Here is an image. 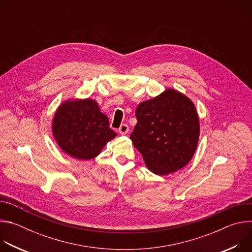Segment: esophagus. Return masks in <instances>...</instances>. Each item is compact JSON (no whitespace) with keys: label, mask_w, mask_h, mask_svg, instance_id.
Wrapping results in <instances>:
<instances>
[{"label":"esophagus","mask_w":252,"mask_h":252,"mask_svg":"<svg viewBox=\"0 0 252 252\" xmlns=\"http://www.w3.org/2000/svg\"><path fill=\"white\" fill-rule=\"evenodd\" d=\"M119 132L121 134H126L128 132V126L127 125H122L119 128Z\"/></svg>","instance_id":"esophagus-1"}]
</instances>
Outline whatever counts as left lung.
<instances>
[{"mask_svg": "<svg viewBox=\"0 0 252 252\" xmlns=\"http://www.w3.org/2000/svg\"><path fill=\"white\" fill-rule=\"evenodd\" d=\"M135 117L137 123L130 139L152 172L167 175L190 161L200 129L198 115L190 98L167 89L140 102Z\"/></svg>", "mask_w": 252, "mask_h": 252, "instance_id": "left-lung-1", "label": "left lung"}]
</instances>
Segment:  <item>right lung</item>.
<instances>
[{
    "instance_id": "obj_1",
    "label": "right lung",
    "mask_w": 252,
    "mask_h": 252,
    "mask_svg": "<svg viewBox=\"0 0 252 252\" xmlns=\"http://www.w3.org/2000/svg\"><path fill=\"white\" fill-rule=\"evenodd\" d=\"M52 130L63 152L83 160L98 156L106 143L117 136L109 119L92 98L63 102L54 116Z\"/></svg>"
}]
</instances>
